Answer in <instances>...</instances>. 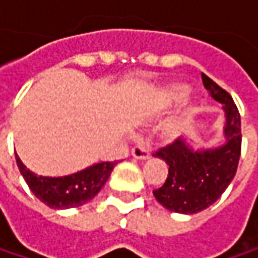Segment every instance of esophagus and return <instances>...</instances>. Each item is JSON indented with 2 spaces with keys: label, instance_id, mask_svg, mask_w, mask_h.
I'll list each match as a JSON object with an SVG mask.
<instances>
[{
  "label": "esophagus",
  "instance_id": "esophagus-1",
  "mask_svg": "<svg viewBox=\"0 0 258 258\" xmlns=\"http://www.w3.org/2000/svg\"><path fill=\"white\" fill-rule=\"evenodd\" d=\"M131 155L134 158H137V160H148V158H151V154H149V151L145 146H134L131 149Z\"/></svg>",
  "mask_w": 258,
  "mask_h": 258
}]
</instances>
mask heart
Instances as JSON below:
<instances>
[{
  "mask_svg": "<svg viewBox=\"0 0 258 258\" xmlns=\"http://www.w3.org/2000/svg\"><path fill=\"white\" fill-rule=\"evenodd\" d=\"M188 92H189V89L183 83H172V85H167V86L155 91L154 95L151 97V110L154 113H157V115L166 113L172 107L180 104L188 97ZM183 127H185V119L183 118L175 119V121L169 122L163 128L161 136L166 140H173V139H176L180 133H182Z\"/></svg>",
  "mask_w": 258,
  "mask_h": 258,
  "instance_id": "obj_1",
  "label": "heart"
}]
</instances>
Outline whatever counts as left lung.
Masks as SVG:
<instances>
[{"instance_id":"8db88e82","label":"left lung","mask_w":258,"mask_h":258,"mask_svg":"<svg viewBox=\"0 0 258 258\" xmlns=\"http://www.w3.org/2000/svg\"><path fill=\"white\" fill-rule=\"evenodd\" d=\"M202 80L211 97L223 104L226 142L217 148H194L179 137L155 152L167 163L169 175L154 196L160 205L178 214H197L215 203L234 178L240 157V115L233 98L203 73Z\"/></svg>"}]
</instances>
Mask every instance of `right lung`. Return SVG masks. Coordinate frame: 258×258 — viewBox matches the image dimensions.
I'll return each instance as SVG.
<instances>
[{
  "mask_svg": "<svg viewBox=\"0 0 258 258\" xmlns=\"http://www.w3.org/2000/svg\"><path fill=\"white\" fill-rule=\"evenodd\" d=\"M16 163L29 189L52 209H70L88 203L104 186L116 164L109 161L98 163L69 176L50 178L32 173L18 155Z\"/></svg>",
  "mask_w": 258,
  "mask_h": 258,
  "instance_id": "right-lung-1",
  "label": "right lung"
}]
</instances>
